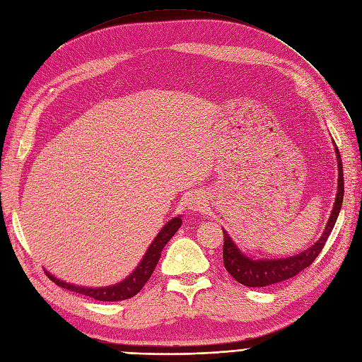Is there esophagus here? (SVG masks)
<instances>
[{
	"instance_id": "34e87169",
	"label": "esophagus",
	"mask_w": 362,
	"mask_h": 362,
	"mask_svg": "<svg viewBox=\"0 0 362 362\" xmlns=\"http://www.w3.org/2000/svg\"><path fill=\"white\" fill-rule=\"evenodd\" d=\"M184 206L188 211H202L204 206V200L202 197V194L199 193H190L187 194V197L184 199Z\"/></svg>"
}]
</instances>
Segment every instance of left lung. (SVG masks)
<instances>
[{
	"label": "left lung",
	"instance_id": "1",
	"mask_svg": "<svg viewBox=\"0 0 362 362\" xmlns=\"http://www.w3.org/2000/svg\"><path fill=\"white\" fill-rule=\"evenodd\" d=\"M334 151L337 156V168H339V178H337V193L333 204V211L330 214L327 226L311 247L302 250L293 256L287 257H277V259H255L252 256H246L242 250L237 247L233 242L230 234L222 228L223 231V265L226 269L231 274V277L238 281L240 284H245L247 287H265L275 283H280L295 277L298 272L305 269L306 267L314 262L315 257L322 250L327 238H329L334 223L337 221L341 202H343V192H345V182H343V166L341 159L339 154V148L336 143H333Z\"/></svg>",
	"mask_w": 362,
	"mask_h": 362
}]
</instances>
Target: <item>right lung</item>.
<instances>
[{
    "mask_svg": "<svg viewBox=\"0 0 362 362\" xmlns=\"http://www.w3.org/2000/svg\"><path fill=\"white\" fill-rule=\"evenodd\" d=\"M181 223H182L181 215L168 221L165 226L162 227V230L159 231V234L154 237V240L151 242V245L148 246L147 252L144 253L141 262L136 265V268L128 275L125 280L119 281L116 284L106 286V287H83V286L66 283V281L54 277V275L49 274L47 269H45V274L57 286L71 290V291H75V293H79V295L90 296L95 300L117 302V300L129 299V298H132V296L139 293V291L143 288V286L147 283V280L151 277L154 268H156V265L160 259V253H162L163 247L166 246L169 240L174 237V234L178 231V228L181 227Z\"/></svg>",
    "mask_w": 362,
    "mask_h": 362,
    "instance_id": "add662e5",
    "label": "right lung"
}]
</instances>
